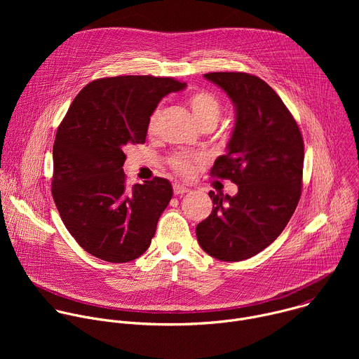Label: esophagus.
<instances>
[{
  "label": "esophagus",
  "mask_w": 359,
  "mask_h": 359,
  "mask_svg": "<svg viewBox=\"0 0 359 359\" xmlns=\"http://www.w3.org/2000/svg\"><path fill=\"white\" fill-rule=\"evenodd\" d=\"M189 191H190V189L186 187V186H183V184H177V183L173 184V193L177 194V196L184 194V193H189Z\"/></svg>",
  "instance_id": "obj_1"
}]
</instances>
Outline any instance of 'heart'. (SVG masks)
<instances>
[{"label": "heart", "mask_w": 359, "mask_h": 359, "mask_svg": "<svg viewBox=\"0 0 359 359\" xmlns=\"http://www.w3.org/2000/svg\"><path fill=\"white\" fill-rule=\"evenodd\" d=\"M189 107L197 119L201 128L212 126L215 128L223 114V104L220 97L210 90H197L190 95ZM161 108H156L151 112L147 121V133L155 135L158 130L159 119H161ZM168 163L173 172L182 176H189L194 170V165L197 163V156L190 155V153H173L168 159Z\"/></svg>", "instance_id": "obj_1"}]
</instances>
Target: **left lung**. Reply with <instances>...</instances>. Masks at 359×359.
<instances>
[{
  "label": "left lung",
  "instance_id": "8db88e82",
  "mask_svg": "<svg viewBox=\"0 0 359 359\" xmlns=\"http://www.w3.org/2000/svg\"><path fill=\"white\" fill-rule=\"evenodd\" d=\"M236 108V125L210 175L238 186L236 196L209 191L212 215L197 224L200 247L222 262H243L285 229L301 197L304 140L276 90L245 72H210Z\"/></svg>",
  "mask_w": 359,
  "mask_h": 359
}]
</instances>
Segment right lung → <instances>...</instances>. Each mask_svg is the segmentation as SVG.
I'll return each mask as SVG.
<instances>
[{"instance_id": "add662e5", "label": "right lung", "mask_w": 359, "mask_h": 359, "mask_svg": "<svg viewBox=\"0 0 359 359\" xmlns=\"http://www.w3.org/2000/svg\"><path fill=\"white\" fill-rule=\"evenodd\" d=\"M184 88L151 75L100 78L75 96L58 126L53 197L71 236L96 259L128 263L149 248L173 189L163 177L128 187L123 150L144 143L162 97Z\"/></svg>"}]
</instances>
